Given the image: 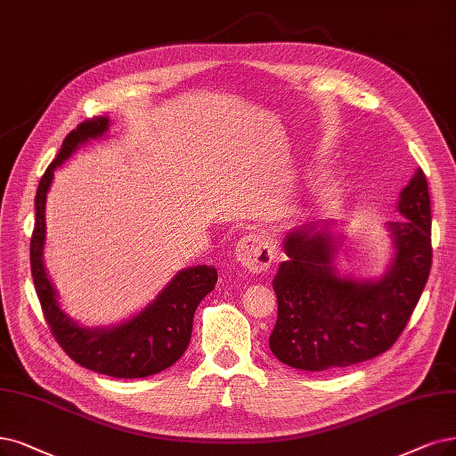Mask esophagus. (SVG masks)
I'll use <instances>...</instances> for the list:
<instances>
[{"instance_id":"34e87169","label":"esophagus","mask_w":456,"mask_h":456,"mask_svg":"<svg viewBox=\"0 0 456 456\" xmlns=\"http://www.w3.org/2000/svg\"><path fill=\"white\" fill-rule=\"evenodd\" d=\"M235 258H238L240 265L252 271L262 273L267 271V267L273 264L275 252H273L271 241L267 235L262 233H248L241 238L235 245Z\"/></svg>"}]
</instances>
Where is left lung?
<instances>
[{
  "mask_svg": "<svg viewBox=\"0 0 456 456\" xmlns=\"http://www.w3.org/2000/svg\"><path fill=\"white\" fill-rule=\"evenodd\" d=\"M400 218L386 224L391 258L376 279L338 269L344 232L333 221L289 230L273 289L279 301L269 348L284 365L301 370L350 367L387 352L423 294L430 265V196L417 168L400 191Z\"/></svg>",
  "mask_w": 456,
  "mask_h": 456,
  "instance_id": "8db88e82",
  "label": "left lung"
}]
</instances>
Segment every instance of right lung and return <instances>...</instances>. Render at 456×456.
Returning a JSON list of instances; mask_svg holds the SVG:
<instances>
[{
	"mask_svg": "<svg viewBox=\"0 0 456 456\" xmlns=\"http://www.w3.org/2000/svg\"><path fill=\"white\" fill-rule=\"evenodd\" d=\"M108 129V118L80 123L67 134L58 157L41 177L35 194V228L29 245L31 275L50 330L70 359L89 370L112 378H145L172 367L185 354L192 333L194 311L215 288L216 269L213 265H192L177 271L151 303L114 325L87 327L63 311L43 258L46 194L56 168L84 143L106 136Z\"/></svg>",
	"mask_w": 456,
	"mask_h": 456,
	"instance_id": "add662e5",
	"label": "right lung"
}]
</instances>
